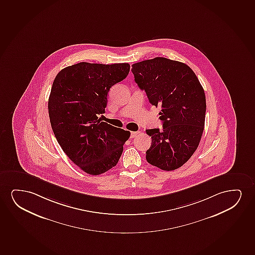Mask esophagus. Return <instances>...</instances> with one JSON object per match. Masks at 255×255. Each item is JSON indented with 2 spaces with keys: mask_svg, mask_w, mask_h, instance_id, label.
Here are the masks:
<instances>
[{
  "mask_svg": "<svg viewBox=\"0 0 255 255\" xmlns=\"http://www.w3.org/2000/svg\"><path fill=\"white\" fill-rule=\"evenodd\" d=\"M139 131H131L130 132V137L133 138V137H136L137 135H138Z\"/></svg>",
  "mask_w": 255,
  "mask_h": 255,
  "instance_id": "obj_1",
  "label": "esophagus"
}]
</instances>
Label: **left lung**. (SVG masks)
Wrapping results in <instances>:
<instances>
[{
    "mask_svg": "<svg viewBox=\"0 0 255 255\" xmlns=\"http://www.w3.org/2000/svg\"><path fill=\"white\" fill-rule=\"evenodd\" d=\"M131 71L149 103L162 109V130L146 129L151 136L146 160L162 170L178 169L191 157L202 138L204 90L189 66L163 57L133 64Z\"/></svg>",
    "mask_w": 255,
    "mask_h": 255,
    "instance_id": "8db88e82",
    "label": "left lung"
}]
</instances>
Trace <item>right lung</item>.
<instances>
[{
	"label": "right lung",
	"instance_id": "1",
	"mask_svg": "<svg viewBox=\"0 0 255 255\" xmlns=\"http://www.w3.org/2000/svg\"><path fill=\"white\" fill-rule=\"evenodd\" d=\"M128 63L80 62L57 74L48 100L50 123L64 152L83 171L98 175L117 165L128 130L101 122L112 86L126 79Z\"/></svg>",
	"mask_w": 255,
	"mask_h": 255
}]
</instances>
